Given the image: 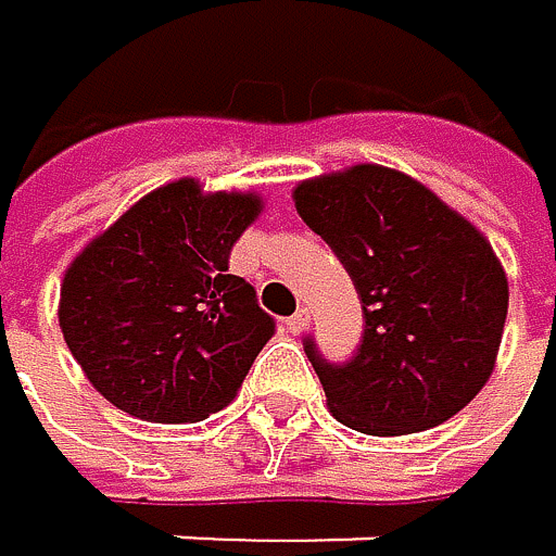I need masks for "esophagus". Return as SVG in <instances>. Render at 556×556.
I'll return each mask as SVG.
<instances>
[{
    "mask_svg": "<svg viewBox=\"0 0 556 556\" xmlns=\"http://www.w3.org/2000/svg\"><path fill=\"white\" fill-rule=\"evenodd\" d=\"M306 327H309V309H296V313L287 319V330H290V333H303Z\"/></svg>",
    "mask_w": 556,
    "mask_h": 556,
    "instance_id": "obj_1",
    "label": "esophagus"
}]
</instances>
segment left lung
I'll use <instances>...</instances> for the list:
<instances>
[{
  "label": "left lung",
  "mask_w": 556,
  "mask_h": 556,
  "mask_svg": "<svg viewBox=\"0 0 556 556\" xmlns=\"http://www.w3.org/2000/svg\"><path fill=\"white\" fill-rule=\"evenodd\" d=\"M293 200L363 306L350 359L330 363L303 340L330 414L374 437L460 414L494 374L507 319V276L490 243L427 186L383 166L300 182Z\"/></svg>",
  "instance_id": "1"
}]
</instances>
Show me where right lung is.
<instances>
[{
  "label": "right lung",
  "mask_w": 556,
  "mask_h": 556,
  "mask_svg": "<svg viewBox=\"0 0 556 556\" xmlns=\"http://www.w3.org/2000/svg\"><path fill=\"white\" fill-rule=\"evenodd\" d=\"M260 216L256 197L179 179L142 197L66 269L59 327L113 407L193 424L237 396L276 330L229 250Z\"/></svg>",
  "instance_id": "add662e5"
}]
</instances>
